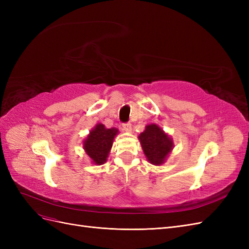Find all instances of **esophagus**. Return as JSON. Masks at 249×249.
Returning <instances> with one entry per match:
<instances>
[{"label":"esophagus","mask_w":249,"mask_h":249,"mask_svg":"<svg viewBox=\"0 0 249 249\" xmlns=\"http://www.w3.org/2000/svg\"><path fill=\"white\" fill-rule=\"evenodd\" d=\"M123 130L124 132H130L132 130V124L130 123H125V124H123Z\"/></svg>","instance_id":"esophagus-1"}]
</instances>
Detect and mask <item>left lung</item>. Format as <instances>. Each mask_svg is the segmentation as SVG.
I'll use <instances>...</instances> for the list:
<instances>
[{"instance_id": "obj_1", "label": "left lung", "mask_w": 249, "mask_h": 249, "mask_svg": "<svg viewBox=\"0 0 249 249\" xmlns=\"http://www.w3.org/2000/svg\"><path fill=\"white\" fill-rule=\"evenodd\" d=\"M143 152L149 163L160 165L171 152L172 140L157 124L146 125L139 136Z\"/></svg>"}]
</instances>
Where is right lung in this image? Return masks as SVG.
Masks as SVG:
<instances>
[{"label":"right lung","mask_w":249,"mask_h":249,"mask_svg":"<svg viewBox=\"0 0 249 249\" xmlns=\"http://www.w3.org/2000/svg\"><path fill=\"white\" fill-rule=\"evenodd\" d=\"M117 133L118 130L115 127L106 129L102 124H96L90 132L89 136L84 141V149L95 164L100 165L106 162L112 147L113 139Z\"/></svg>","instance_id":"1"}]
</instances>
